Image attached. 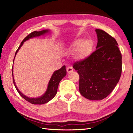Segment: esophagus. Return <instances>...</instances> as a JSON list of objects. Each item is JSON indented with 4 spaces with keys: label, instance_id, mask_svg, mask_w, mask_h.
I'll list each match as a JSON object with an SVG mask.
<instances>
[{
    "label": "esophagus",
    "instance_id": "obj_1",
    "mask_svg": "<svg viewBox=\"0 0 133 133\" xmlns=\"http://www.w3.org/2000/svg\"><path fill=\"white\" fill-rule=\"evenodd\" d=\"M72 71H73V68L72 67H68L67 68V72L68 73H70Z\"/></svg>",
    "mask_w": 133,
    "mask_h": 133
}]
</instances>
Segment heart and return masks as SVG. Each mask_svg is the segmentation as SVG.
<instances>
[{
    "mask_svg": "<svg viewBox=\"0 0 133 133\" xmlns=\"http://www.w3.org/2000/svg\"><path fill=\"white\" fill-rule=\"evenodd\" d=\"M94 44L90 39H78L71 44L69 50L71 52H77V58L80 61H84L91 54Z\"/></svg>",
    "mask_w": 133,
    "mask_h": 133,
    "instance_id": "obj_1",
    "label": "heart"
}]
</instances>
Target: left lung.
<instances>
[{"instance_id": "obj_1", "label": "left lung", "mask_w": 133, "mask_h": 133, "mask_svg": "<svg viewBox=\"0 0 133 133\" xmlns=\"http://www.w3.org/2000/svg\"><path fill=\"white\" fill-rule=\"evenodd\" d=\"M96 50L84 61L75 62L73 68L79 75V89L90 100H102L116 86L122 72V55L116 40L103 30L96 29Z\"/></svg>"}]
</instances>
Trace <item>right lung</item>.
Wrapping results in <instances>:
<instances>
[{
    "label": "right lung",
    "mask_w": 133,
    "mask_h": 133,
    "mask_svg": "<svg viewBox=\"0 0 133 133\" xmlns=\"http://www.w3.org/2000/svg\"><path fill=\"white\" fill-rule=\"evenodd\" d=\"M50 30H44L41 31H34L31 34H30L29 35H27L26 37L23 39V41L22 42L21 45H20L19 47H18V50H16V51L15 52V57H14V59H15L17 52H18L19 49H21V47L22 46V45L23 44L24 42H26V41L29 40V39L31 38L36 37V36L43 35L46 34L47 33H50ZM14 61H13V64H14ZM12 72L13 82L14 84V86H15L16 90L19 92L20 95H21L22 98H23L25 100H26L27 101L29 102L32 104H43L49 102L56 95V92H57V90H58V87L59 82H60L63 79V78H64L65 76H66L67 72H66V66H62V67H61L60 69H59L54 72L51 77L50 78L49 84H48V86H47L46 92H44V94L43 95H42V96H41V97H38V98L28 97L27 96L24 95L23 93H22L21 91H20L18 89V88L17 87L16 85L15 80H14V78L13 67H12Z\"/></svg>",
    "instance_id": "add662e5"
}]
</instances>
